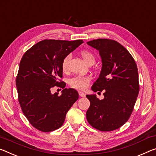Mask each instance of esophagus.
I'll list each match as a JSON object with an SVG mask.
<instances>
[{"label": "esophagus", "mask_w": 156, "mask_h": 156, "mask_svg": "<svg viewBox=\"0 0 156 156\" xmlns=\"http://www.w3.org/2000/svg\"><path fill=\"white\" fill-rule=\"evenodd\" d=\"M79 96H80V97H85V94L84 93V92H83V91H79Z\"/></svg>", "instance_id": "esophagus-1"}]
</instances>
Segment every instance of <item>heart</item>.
I'll return each instance as SVG.
<instances>
[{
  "instance_id": "obj_1",
  "label": "heart",
  "mask_w": 156,
  "mask_h": 156,
  "mask_svg": "<svg viewBox=\"0 0 156 156\" xmlns=\"http://www.w3.org/2000/svg\"><path fill=\"white\" fill-rule=\"evenodd\" d=\"M80 55L82 57L83 60L87 64L90 63H94L95 62V56L91 52L89 51L84 50L80 52ZM69 57L66 56V58H64L62 60V67L64 71L66 70V65H67ZM91 80V78L90 76H76L69 80V84L73 88H75L76 90H85L87 87V85L90 81Z\"/></svg>"
}]
</instances>
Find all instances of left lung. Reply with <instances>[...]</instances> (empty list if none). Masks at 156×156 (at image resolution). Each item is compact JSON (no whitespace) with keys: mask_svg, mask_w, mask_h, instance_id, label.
I'll return each mask as SVG.
<instances>
[{"mask_svg":"<svg viewBox=\"0 0 156 156\" xmlns=\"http://www.w3.org/2000/svg\"><path fill=\"white\" fill-rule=\"evenodd\" d=\"M87 44L98 52L102 67L93 84L94 92L103 91L104 98L86 95L90 106L86 113L89 123L101 131H111L129 119L139 94V78L136 63L122 44L108 39H98Z\"/></svg>","mask_w":156,"mask_h":156,"instance_id":"1","label":"left lung"}]
</instances>
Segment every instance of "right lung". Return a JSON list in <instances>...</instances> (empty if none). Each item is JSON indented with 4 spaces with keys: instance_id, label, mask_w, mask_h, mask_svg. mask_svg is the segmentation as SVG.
Wrapping results in <instances>:
<instances>
[{
    "instance_id": "obj_1",
    "label": "right lung",
    "mask_w": 156,
    "mask_h": 156,
    "mask_svg": "<svg viewBox=\"0 0 156 156\" xmlns=\"http://www.w3.org/2000/svg\"><path fill=\"white\" fill-rule=\"evenodd\" d=\"M83 43V40L45 39L32 46L21 59L16 80L19 104L30 123L40 131L60 128L78 99L74 89H64L58 95L52 94L51 88L58 85L65 87V83L58 82L62 77V60Z\"/></svg>"
}]
</instances>
